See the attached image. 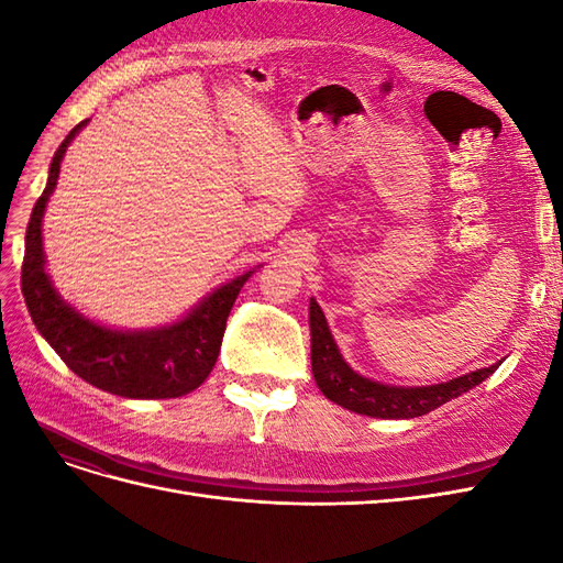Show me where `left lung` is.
Masks as SVG:
<instances>
[{
  "label": "left lung",
  "instance_id": "obj_1",
  "mask_svg": "<svg viewBox=\"0 0 563 563\" xmlns=\"http://www.w3.org/2000/svg\"><path fill=\"white\" fill-rule=\"evenodd\" d=\"M310 343H312V373L323 397L333 404L347 408V411L371 416V418H418L434 411L467 389L484 383L493 371L500 366L493 364L488 368L472 371L467 376L453 378L449 383L428 385V387H397L368 380L352 371L343 354H340L335 340L329 331L327 317L314 298H310Z\"/></svg>",
  "mask_w": 563,
  "mask_h": 563
}]
</instances>
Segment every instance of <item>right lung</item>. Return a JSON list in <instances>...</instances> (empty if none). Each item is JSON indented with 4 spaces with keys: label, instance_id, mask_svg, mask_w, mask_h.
<instances>
[{
    "label": "right lung",
    "instance_id": "right-lung-1",
    "mask_svg": "<svg viewBox=\"0 0 563 563\" xmlns=\"http://www.w3.org/2000/svg\"><path fill=\"white\" fill-rule=\"evenodd\" d=\"M87 122L89 119L79 122L56 150L46 187L30 216L21 275L27 312L46 343L81 380L126 399L183 397L197 389L213 371L230 310L251 272L216 288L172 327L117 331L100 327L70 308L46 275L42 218L51 192L56 190L65 150Z\"/></svg>",
    "mask_w": 563,
    "mask_h": 563
}]
</instances>
